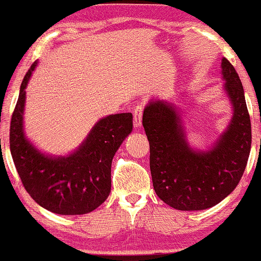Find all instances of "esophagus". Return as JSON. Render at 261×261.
Listing matches in <instances>:
<instances>
[{
	"label": "esophagus",
	"mask_w": 261,
	"mask_h": 261,
	"mask_svg": "<svg viewBox=\"0 0 261 261\" xmlns=\"http://www.w3.org/2000/svg\"><path fill=\"white\" fill-rule=\"evenodd\" d=\"M142 113H143V108L141 106H137L134 109V126L135 127H140L141 124H142Z\"/></svg>",
	"instance_id": "obj_1"
}]
</instances>
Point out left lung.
Segmentation results:
<instances>
[{
    "mask_svg": "<svg viewBox=\"0 0 261 261\" xmlns=\"http://www.w3.org/2000/svg\"><path fill=\"white\" fill-rule=\"evenodd\" d=\"M221 67L233 115L211 148L190 147L179 108L173 103L152 98L143 110L154 191L162 201L180 211L206 210L222 201L238 185L249 158L251 125L243 86L226 58Z\"/></svg>",
    "mask_w": 261,
    "mask_h": 261,
    "instance_id": "left-lung-1",
    "label": "left lung"
}]
</instances>
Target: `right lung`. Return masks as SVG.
Wrapping results in <instances>:
<instances>
[{"mask_svg": "<svg viewBox=\"0 0 261 261\" xmlns=\"http://www.w3.org/2000/svg\"><path fill=\"white\" fill-rule=\"evenodd\" d=\"M34 62L20 85L12 114L10 148L23 187L41 207L59 215H85L107 200L112 188V161L133 131V114H114L100 119L80 147L68 155L41 153L25 137L23 114L25 88Z\"/></svg>", "mask_w": 261, "mask_h": 261, "instance_id": "right-lung-1", "label": "right lung"}]
</instances>
